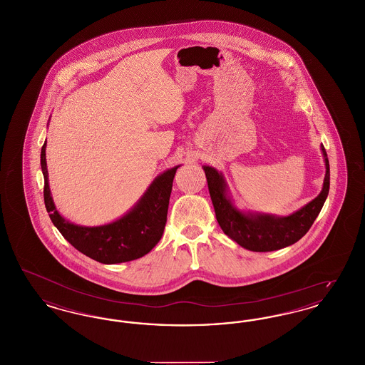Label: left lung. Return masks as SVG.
Returning <instances> with one entry per match:
<instances>
[{"label":"left lung","instance_id":"1","mask_svg":"<svg viewBox=\"0 0 365 365\" xmlns=\"http://www.w3.org/2000/svg\"><path fill=\"white\" fill-rule=\"evenodd\" d=\"M322 153L326 163L323 189L311 202L289 216L241 212L232 205L227 195L223 175L212 167H204L210 200L217 223L223 232L232 241L252 252H272L299 241L309 231L330 190V164L323 145Z\"/></svg>","mask_w":365,"mask_h":365}]
</instances>
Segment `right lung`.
I'll use <instances>...</instances> for the list:
<instances>
[{"label": "right lung", "instance_id": "add662e5", "mask_svg": "<svg viewBox=\"0 0 365 365\" xmlns=\"http://www.w3.org/2000/svg\"><path fill=\"white\" fill-rule=\"evenodd\" d=\"M45 150L46 142L41 149L45 207L53 225L75 249L98 262L118 264L137 260L156 246L167 223L170 195L179 165L158 175L134 208L116 222L104 226L83 227L70 223L54 207Z\"/></svg>", "mask_w": 365, "mask_h": 365}]
</instances>
